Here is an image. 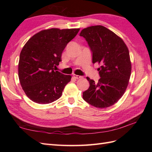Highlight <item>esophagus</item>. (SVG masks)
<instances>
[{
	"instance_id": "esophagus-1",
	"label": "esophagus",
	"mask_w": 152,
	"mask_h": 152,
	"mask_svg": "<svg viewBox=\"0 0 152 152\" xmlns=\"http://www.w3.org/2000/svg\"><path fill=\"white\" fill-rule=\"evenodd\" d=\"M73 77L74 78L76 79H80V78H82V77L81 76H79V75H76V74H74L73 75Z\"/></svg>"
}]
</instances>
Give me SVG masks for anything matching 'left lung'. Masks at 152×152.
Returning <instances> with one entry per match:
<instances>
[{
  "label": "left lung",
  "mask_w": 152,
  "mask_h": 152,
  "mask_svg": "<svg viewBox=\"0 0 152 152\" xmlns=\"http://www.w3.org/2000/svg\"><path fill=\"white\" fill-rule=\"evenodd\" d=\"M92 52V62L98 63L101 78L97 83L87 77L89 88L83 99L96 108H105L117 102L127 88L131 72L129 51L120 37L102 25L81 31Z\"/></svg>",
  "instance_id": "8db88e82"
}]
</instances>
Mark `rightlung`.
I'll list each match as a JSON object with an SVG mask.
<instances>
[{"instance_id": "right-lung-1", "label": "right lung", "mask_w": 152, "mask_h": 152, "mask_svg": "<svg viewBox=\"0 0 152 152\" xmlns=\"http://www.w3.org/2000/svg\"><path fill=\"white\" fill-rule=\"evenodd\" d=\"M79 31L56 28L43 30L25 44L19 56L18 76L23 90L31 101L49 104L61 97L71 76L54 68L59 65L63 51Z\"/></svg>"}]
</instances>
